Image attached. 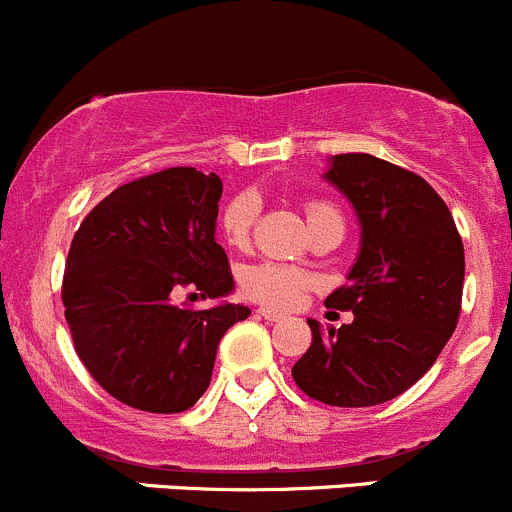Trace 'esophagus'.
<instances>
[{
    "label": "esophagus",
    "instance_id": "obj_1",
    "mask_svg": "<svg viewBox=\"0 0 512 512\" xmlns=\"http://www.w3.org/2000/svg\"><path fill=\"white\" fill-rule=\"evenodd\" d=\"M257 314H260V317L265 319V322H285V314L275 312V309L262 307V309H257Z\"/></svg>",
    "mask_w": 512,
    "mask_h": 512
}]
</instances>
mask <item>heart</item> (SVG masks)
<instances>
[{"label":"heart","mask_w":512,"mask_h":512,"mask_svg":"<svg viewBox=\"0 0 512 512\" xmlns=\"http://www.w3.org/2000/svg\"><path fill=\"white\" fill-rule=\"evenodd\" d=\"M260 208V195L255 190H240V193L227 200L223 215H220V230H223L227 245L237 247V250H245L250 245L255 223L260 218ZM307 223L312 230L319 225L332 223L344 227L337 205L322 198H314L307 203ZM240 285L245 297L255 299V302L292 309L312 289L314 280L304 270H297V267L280 265V262H257V265L247 267Z\"/></svg>","instance_id":"1"}]
</instances>
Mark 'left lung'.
<instances>
[{
	"instance_id": "obj_1",
	"label": "left lung",
	"mask_w": 512,
	"mask_h": 512,
	"mask_svg": "<svg viewBox=\"0 0 512 512\" xmlns=\"http://www.w3.org/2000/svg\"><path fill=\"white\" fill-rule=\"evenodd\" d=\"M327 178L352 200L361 252L327 307L354 322L319 329L292 366L309 399L359 409L396 399L433 366L461 317L466 257L441 195L411 170L369 153H339Z\"/></svg>"
}]
</instances>
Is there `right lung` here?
Wrapping results in <instances>:
<instances>
[{"instance_id":"obj_1","label":"right lung","mask_w":512,"mask_h":512,"mask_svg":"<svg viewBox=\"0 0 512 512\" xmlns=\"http://www.w3.org/2000/svg\"><path fill=\"white\" fill-rule=\"evenodd\" d=\"M223 180L178 165L113 190L71 240L61 282L81 364L121 404L180 414L205 394L215 352L242 304L198 309L175 294L223 297L230 262L215 242Z\"/></svg>"}]
</instances>
